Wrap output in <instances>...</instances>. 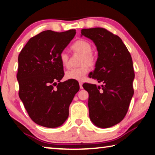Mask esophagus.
<instances>
[{
	"mask_svg": "<svg viewBox=\"0 0 155 155\" xmlns=\"http://www.w3.org/2000/svg\"><path fill=\"white\" fill-rule=\"evenodd\" d=\"M79 86L81 89H83V83L82 82H79Z\"/></svg>",
	"mask_w": 155,
	"mask_h": 155,
	"instance_id": "obj_1",
	"label": "esophagus"
}]
</instances>
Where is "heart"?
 Returning a JSON list of instances; mask_svg holds the SVG:
<instances>
[{"label":"heart","instance_id":"b5f03b06","mask_svg":"<svg viewBox=\"0 0 155 155\" xmlns=\"http://www.w3.org/2000/svg\"><path fill=\"white\" fill-rule=\"evenodd\" d=\"M71 49L74 52L83 54L81 65L82 66L73 68L65 72V77L68 79L83 81L90 72V66H94L96 64V57L92 53V46L89 41L85 40H78L72 44ZM59 59L64 67L69 66V56L66 52L63 51L59 54Z\"/></svg>","mask_w":155,"mask_h":155}]
</instances>
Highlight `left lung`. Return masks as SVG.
Here are the masks:
<instances>
[{
    "instance_id": "1",
    "label": "left lung",
    "mask_w": 155,
    "mask_h": 155,
    "mask_svg": "<svg viewBox=\"0 0 155 155\" xmlns=\"http://www.w3.org/2000/svg\"><path fill=\"white\" fill-rule=\"evenodd\" d=\"M81 35L92 40L98 52L90 77L104 83L101 90L94 84L83 85L89 94L90 117L96 127H111L124 119L134 94L133 60L120 37L105 28H83Z\"/></svg>"
}]
</instances>
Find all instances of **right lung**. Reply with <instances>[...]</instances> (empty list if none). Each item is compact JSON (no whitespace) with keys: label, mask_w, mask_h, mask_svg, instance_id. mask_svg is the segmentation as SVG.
I'll return each mask as SVG.
<instances>
[{"label":"right lung","mask_w":155,"mask_h":155,"mask_svg":"<svg viewBox=\"0 0 155 155\" xmlns=\"http://www.w3.org/2000/svg\"><path fill=\"white\" fill-rule=\"evenodd\" d=\"M75 34V29L42 31L31 38L18 55L19 97L31 119L42 127L56 128L64 124L79 90L74 81L60 82L64 72L59 54Z\"/></svg>","instance_id":"1"}]
</instances>
